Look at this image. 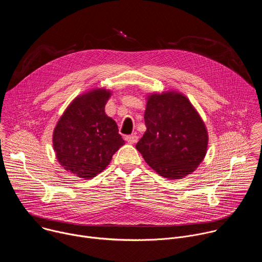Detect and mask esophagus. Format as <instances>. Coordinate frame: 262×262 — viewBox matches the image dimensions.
<instances>
[{
  "instance_id": "esophagus-1",
  "label": "esophagus",
  "mask_w": 262,
  "mask_h": 262,
  "mask_svg": "<svg viewBox=\"0 0 262 262\" xmlns=\"http://www.w3.org/2000/svg\"><path fill=\"white\" fill-rule=\"evenodd\" d=\"M125 141L129 144H134L138 141V137L136 135H132V136H126L125 137Z\"/></svg>"
}]
</instances>
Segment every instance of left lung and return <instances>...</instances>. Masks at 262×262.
Returning <instances> with one entry per match:
<instances>
[{
	"label": "left lung",
	"mask_w": 262,
	"mask_h": 262,
	"mask_svg": "<svg viewBox=\"0 0 262 262\" xmlns=\"http://www.w3.org/2000/svg\"><path fill=\"white\" fill-rule=\"evenodd\" d=\"M146 132L136 148L161 176L180 179L204 160L208 134L197 110L184 94L169 90L148 94Z\"/></svg>",
	"instance_id": "8db88e82"
}]
</instances>
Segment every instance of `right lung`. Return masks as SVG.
Segmentation results:
<instances>
[{
  "label": "right lung",
  "mask_w": 262,
  "mask_h": 262,
  "mask_svg": "<svg viewBox=\"0 0 262 262\" xmlns=\"http://www.w3.org/2000/svg\"><path fill=\"white\" fill-rule=\"evenodd\" d=\"M111 95V90L94 88L77 96L54 129L59 164L80 178L90 179L102 172L124 144L116 122L104 112Z\"/></svg>",
  "instance_id": "obj_1"
}]
</instances>
